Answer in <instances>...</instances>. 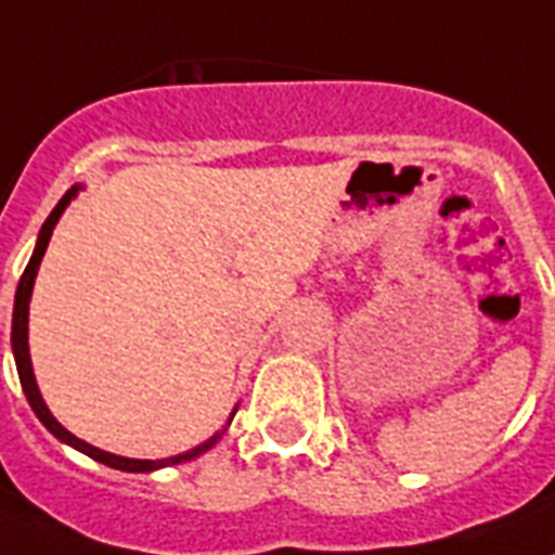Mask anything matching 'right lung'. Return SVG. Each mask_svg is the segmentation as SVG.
Listing matches in <instances>:
<instances>
[{"mask_svg": "<svg viewBox=\"0 0 555 555\" xmlns=\"http://www.w3.org/2000/svg\"><path fill=\"white\" fill-rule=\"evenodd\" d=\"M83 185H73V189L64 194L62 199H59V206L50 211V217L44 220V225H41L39 231V240H36V248H33V256L30 262H27L25 273H22V279H18V287H16V301H13V327H11V347H13V358H16V370H18V380H22V389H25V398L27 403H30V409L36 412V417H39L41 423H44V428H48L50 435L55 437V440H62L64 446H73L76 451H81V454H87V457H92L95 463H104L109 465V468H118V472H129V474H149V472H157V468H166V465H180V463H189V460H197L199 454H206L208 449H214L217 446V440L222 437V431H225V426L231 421H234V412H231V417H228V423L222 426V431H217L214 437H208L206 443L194 446V449L183 451V454H175V457H163V460H132V457H118V454H109V451L104 449H95V446H90L87 440H81V437H76L73 431H67V428L62 426V423L55 421L53 412L48 409V403H44V398H41L39 392V384H36V375H33V361H30V344H27V319H30V296H33V285H36V273H39V264H41V256H44V250H48V242L50 236H53V228L55 222L62 220L64 208L73 203V199L78 197V191H81Z\"/></svg>", "mask_w": 555, "mask_h": 555, "instance_id": "right-lung-1", "label": "right lung"}]
</instances>
